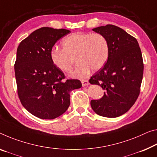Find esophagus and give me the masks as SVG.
<instances>
[{"label":"esophagus","instance_id":"34e87169","mask_svg":"<svg viewBox=\"0 0 157 157\" xmlns=\"http://www.w3.org/2000/svg\"><path fill=\"white\" fill-rule=\"evenodd\" d=\"M81 83H82V86H86L89 85V82L88 80H86V79H84V80H82L81 81Z\"/></svg>","mask_w":157,"mask_h":157}]
</instances>
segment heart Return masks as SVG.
Returning a JSON list of instances; mask_svg holds the SVG:
<instances>
[{
    "label": "heart",
    "instance_id": "heart-1",
    "mask_svg": "<svg viewBox=\"0 0 157 157\" xmlns=\"http://www.w3.org/2000/svg\"><path fill=\"white\" fill-rule=\"evenodd\" d=\"M62 44L63 48L55 47L52 50L50 58L60 71L69 72L73 64L70 56L76 55V60L78 64L71 72L72 78H86L91 69L99 70L109 56L108 41L100 33H72L62 40Z\"/></svg>",
    "mask_w": 157,
    "mask_h": 157
}]
</instances>
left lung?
<instances>
[{
  "label": "left lung",
  "mask_w": 157,
  "mask_h": 157,
  "mask_svg": "<svg viewBox=\"0 0 157 157\" xmlns=\"http://www.w3.org/2000/svg\"><path fill=\"white\" fill-rule=\"evenodd\" d=\"M105 36L109 44L107 61L89 82L105 90L100 100L90 105L96 114L115 118L125 114L134 105L140 91L144 64L136 38L112 25L93 29Z\"/></svg>",
  "instance_id": "1"
}]
</instances>
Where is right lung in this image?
I'll return each mask as SVG.
<instances>
[{
  "label": "right lung",
  "instance_id": "obj_1",
  "mask_svg": "<svg viewBox=\"0 0 157 157\" xmlns=\"http://www.w3.org/2000/svg\"><path fill=\"white\" fill-rule=\"evenodd\" d=\"M70 32L64 29L42 27L20 43L17 50L14 72L21 105L35 117L54 119L70 105V92L82 86L77 79L64 81L63 72L52 64V48Z\"/></svg>",
  "mask_w": 157,
  "mask_h": 157
}]
</instances>
